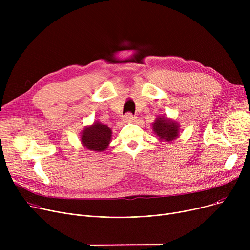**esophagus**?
I'll return each instance as SVG.
<instances>
[{"mask_svg": "<svg viewBox=\"0 0 250 250\" xmlns=\"http://www.w3.org/2000/svg\"><path fill=\"white\" fill-rule=\"evenodd\" d=\"M135 118H136L135 115H133L130 112H127V113H125V116H124V121H125V123H130V122H133V121L135 120Z\"/></svg>", "mask_w": 250, "mask_h": 250, "instance_id": "34e87169", "label": "esophagus"}]
</instances>
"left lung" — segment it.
Wrapping results in <instances>:
<instances>
[{"mask_svg": "<svg viewBox=\"0 0 250 250\" xmlns=\"http://www.w3.org/2000/svg\"><path fill=\"white\" fill-rule=\"evenodd\" d=\"M153 129L161 140L173 141L178 137V125L166 117H158L153 124Z\"/></svg>", "mask_w": 250, "mask_h": 250, "instance_id": "8db88e82", "label": "left lung"}]
</instances>
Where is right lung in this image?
Masks as SVG:
<instances>
[{
	"label": "right lung",
	"mask_w": 250,
	"mask_h": 250,
	"mask_svg": "<svg viewBox=\"0 0 250 250\" xmlns=\"http://www.w3.org/2000/svg\"><path fill=\"white\" fill-rule=\"evenodd\" d=\"M111 138V129L100 123L86 127L82 134L83 146L90 151L101 152L107 148Z\"/></svg>",
	"instance_id": "1"
}]
</instances>
